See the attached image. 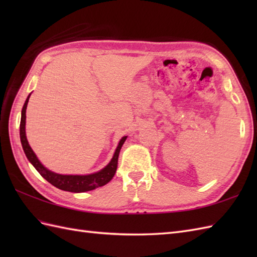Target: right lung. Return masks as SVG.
Returning <instances> with one entry per match:
<instances>
[{"mask_svg":"<svg viewBox=\"0 0 257 257\" xmlns=\"http://www.w3.org/2000/svg\"><path fill=\"white\" fill-rule=\"evenodd\" d=\"M30 96L27 97L25 100V103L22 109V116H21V123H20V137H21V143L22 147H23V150L25 152V156L29 161L32 163L36 170L40 172L41 176L44 178L46 181L53 184L54 187H56L64 191H68V192H74V193H80V192H86V191H91L98 187H102V185L107 184L110 180L113 178L114 173L117 170L118 166V157L120 149H121L122 145L124 144L125 139H127V136H124L121 139H120L118 147L116 151H114L112 159L108 165L101 169L100 171L96 173L87 174V176H68V174H58L55 172H52L48 170L44 166L42 165L40 160L37 159L36 155L34 151L29 145V141L26 139V134H25V120H26V107L27 102H29Z\"/></svg>","mask_w":257,"mask_h":257,"instance_id":"1","label":"right lung"}]
</instances>
